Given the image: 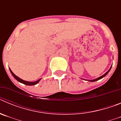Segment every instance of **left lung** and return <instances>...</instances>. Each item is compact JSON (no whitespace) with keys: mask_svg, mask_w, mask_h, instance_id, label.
<instances>
[{"mask_svg":"<svg viewBox=\"0 0 121 121\" xmlns=\"http://www.w3.org/2000/svg\"><path fill=\"white\" fill-rule=\"evenodd\" d=\"M112 66H111L110 68V69H109V70H108V71L107 72H106V73H105L104 74V75H102V76H100V77H99V78H96V79H93V80H88V81H90V82H95V81H98V80H99V79H102V78H103L104 77H105V76H106L107 74L108 73V72H109V71H110V70H111V68H112ZM84 80H85V79H84Z\"/></svg>","mask_w":121,"mask_h":121,"instance_id":"obj_1","label":"left lung"}]
</instances>
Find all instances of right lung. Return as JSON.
<instances>
[{"label": "right lung", "instance_id": "right-lung-1", "mask_svg": "<svg viewBox=\"0 0 121 121\" xmlns=\"http://www.w3.org/2000/svg\"><path fill=\"white\" fill-rule=\"evenodd\" d=\"M9 70H10V72L11 73V74H12V75L13 76L14 78L16 79L17 80V81H18V82H21V83H22V84H25V85H36V84H37L38 82L40 81V80L41 79H40L37 80V81H35V82H28V81H23V80H22V79H21V78H19V77L17 76L16 75H15L13 73V71L11 70V69L9 68Z\"/></svg>", "mask_w": 121, "mask_h": 121}]
</instances>
